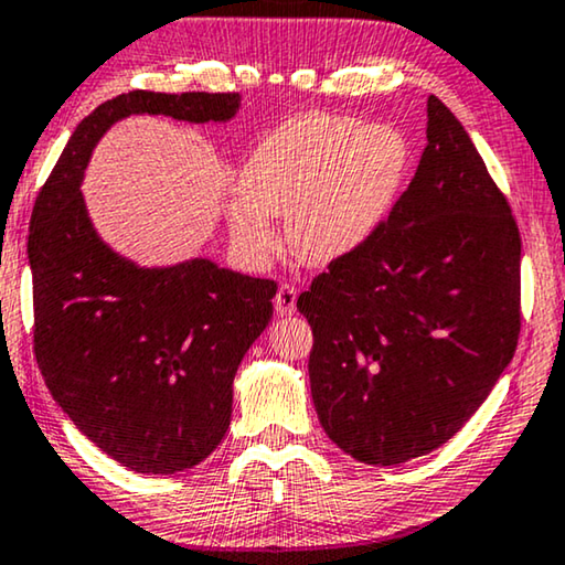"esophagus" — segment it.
<instances>
[{
  "label": "esophagus",
  "instance_id": "esophagus-1",
  "mask_svg": "<svg viewBox=\"0 0 565 565\" xmlns=\"http://www.w3.org/2000/svg\"><path fill=\"white\" fill-rule=\"evenodd\" d=\"M274 307H276V312H279L281 317L284 315H291L294 309H297V286H294V284H281L279 291H276Z\"/></svg>",
  "mask_w": 565,
  "mask_h": 565
}]
</instances>
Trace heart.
<instances>
[{
	"instance_id": "heart-1",
	"label": "heart",
	"mask_w": 565,
	"mask_h": 565,
	"mask_svg": "<svg viewBox=\"0 0 565 565\" xmlns=\"http://www.w3.org/2000/svg\"><path fill=\"white\" fill-rule=\"evenodd\" d=\"M409 169L396 127L345 115H299L253 148L227 204L235 248L250 264L276 250L271 217H286V243L305 264L324 266L359 250L386 220Z\"/></svg>"
}]
</instances>
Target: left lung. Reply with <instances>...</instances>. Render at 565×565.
Returning a JSON list of instances; mask_svg holds the SVG:
<instances>
[{
	"mask_svg": "<svg viewBox=\"0 0 565 565\" xmlns=\"http://www.w3.org/2000/svg\"><path fill=\"white\" fill-rule=\"evenodd\" d=\"M520 230L448 107L427 99L415 179L359 250L299 294L328 438L373 466L448 443L518 351Z\"/></svg>",
	"mask_w": 565,
	"mask_h": 565,
	"instance_id": "obj_1",
	"label": "left lung"
}]
</instances>
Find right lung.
<instances>
[{"label":"right lung","mask_w":565,"mask_h":565,"mask_svg":"<svg viewBox=\"0 0 565 565\" xmlns=\"http://www.w3.org/2000/svg\"><path fill=\"white\" fill-rule=\"evenodd\" d=\"M241 94L135 89L84 117L30 217L33 351L53 399L135 473H177L210 456L233 415V379L274 315L276 281L204 258L140 268L94 233L78 192L92 148L120 117L222 122Z\"/></svg>","instance_id":"right-lung-1"}]
</instances>
